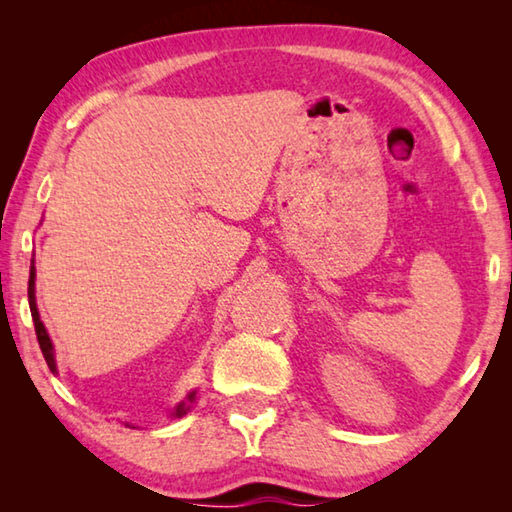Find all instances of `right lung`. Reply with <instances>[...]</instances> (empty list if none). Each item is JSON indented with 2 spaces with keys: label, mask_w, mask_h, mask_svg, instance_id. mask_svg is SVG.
I'll return each mask as SVG.
<instances>
[{
  "label": "right lung",
  "mask_w": 512,
  "mask_h": 512,
  "mask_svg": "<svg viewBox=\"0 0 512 512\" xmlns=\"http://www.w3.org/2000/svg\"><path fill=\"white\" fill-rule=\"evenodd\" d=\"M36 266L31 264V273H29V307H31V318H33V325H36V336H38V343H40V350H42V354H45V361H47V366H49V370L51 372H56V361H54V348H51V341H49V334H47V329H45V325H42V320H40V314H38V307H36V296H33V293H36ZM194 395L196 393H192L189 395V402H194ZM187 409L189 406L183 402V404H178L176 406V413L173 415H185L187 413Z\"/></svg>",
  "instance_id": "obj_1"
}]
</instances>
